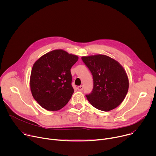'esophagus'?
Returning <instances> with one entry per match:
<instances>
[{
	"instance_id": "esophagus-1",
	"label": "esophagus",
	"mask_w": 156,
	"mask_h": 156,
	"mask_svg": "<svg viewBox=\"0 0 156 156\" xmlns=\"http://www.w3.org/2000/svg\"><path fill=\"white\" fill-rule=\"evenodd\" d=\"M77 89L79 91H82L83 90V86H78Z\"/></svg>"
}]
</instances>
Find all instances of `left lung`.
Wrapping results in <instances>:
<instances>
[{
	"label": "left lung",
	"mask_w": 156,
	"mask_h": 156,
	"mask_svg": "<svg viewBox=\"0 0 156 156\" xmlns=\"http://www.w3.org/2000/svg\"><path fill=\"white\" fill-rule=\"evenodd\" d=\"M93 78V89L86 94L88 101L95 108L109 111L124 100L129 87L126 72L114 59L105 55L82 57Z\"/></svg>",
	"instance_id": "left-lung-1"
}]
</instances>
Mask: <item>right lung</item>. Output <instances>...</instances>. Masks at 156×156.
<instances>
[{
    "label": "right lung",
    "instance_id": "1",
    "mask_svg": "<svg viewBox=\"0 0 156 156\" xmlns=\"http://www.w3.org/2000/svg\"><path fill=\"white\" fill-rule=\"evenodd\" d=\"M78 60V56L60 49L46 54L34 63L31 91L42 107L56 111L68 103L74 92L70 69Z\"/></svg>",
    "mask_w": 156,
    "mask_h": 156
}]
</instances>
